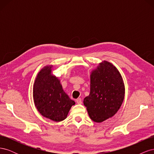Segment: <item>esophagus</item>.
I'll list each match as a JSON object with an SVG mask.
<instances>
[{
	"mask_svg": "<svg viewBox=\"0 0 154 154\" xmlns=\"http://www.w3.org/2000/svg\"><path fill=\"white\" fill-rule=\"evenodd\" d=\"M76 103H77L78 104H82V99L80 98H80H78V99H76Z\"/></svg>",
	"mask_w": 154,
	"mask_h": 154,
	"instance_id": "34e87169",
	"label": "esophagus"
}]
</instances>
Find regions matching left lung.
Segmentation results:
<instances>
[{
	"label": "left lung",
	"mask_w": 154,
	"mask_h": 154,
	"mask_svg": "<svg viewBox=\"0 0 154 154\" xmlns=\"http://www.w3.org/2000/svg\"><path fill=\"white\" fill-rule=\"evenodd\" d=\"M90 94L83 100L93 122L101 123L114 116L125 97V85L118 69L104 60L91 72Z\"/></svg>",
	"instance_id": "obj_1"
}]
</instances>
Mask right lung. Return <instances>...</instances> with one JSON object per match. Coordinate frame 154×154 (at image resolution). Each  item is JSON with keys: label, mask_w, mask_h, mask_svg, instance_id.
<instances>
[{"label": "right lung", "mask_w": 154, "mask_h": 154, "mask_svg": "<svg viewBox=\"0 0 154 154\" xmlns=\"http://www.w3.org/2000/svg\"><path fill=\"white\" fill-rule=\"evenodd\" d=\"M53 66L42 69L37 74L32 88V96L36 109L44 117L54 122H62L67 118L75 102L63 90L60 80L52 74Z\"/></svg>", "instance_id": "obj_1"}]
</instances>
